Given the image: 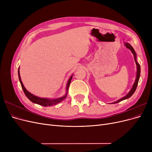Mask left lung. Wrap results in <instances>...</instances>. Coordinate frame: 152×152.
Here are the masks:
<instances>
[{"label": "left lung", "instance_id": "obj_1", "mask_svg": "<svg viewBox=\"0 0 152 152\" xmlns=\"http://www.w3.org/2000/svg\"><path fill=\"white\" fill-rule=\"evenodd\" d=\"M125 45H126V46L128 49H129L131 50V52H132V54H133V56H134V61H135L136 64V65H137V75H136V80H135V82H134V85H133V86H132V88L131 89V90L130 91L129 93L126 96H124V97H123L122 98H121V99H120L119 100L117 101V102H115L112 103H113V104H114V103H118V102H121V101H123V100H124V99H127V98H130L131 96L134 93V92H135V91H136V88H137V84H138V81H139L140 77L141 68H140V64H139L138 63H137V61H136V53H135V51H134V49H133V48L131 46V45L129 44L126 43Z\"/></svg>", "mask_w": 152, "mask_h": 152}]
</instances>
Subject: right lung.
Segmentation results:
<instances>
[{
    "instance_id": "1",
    "label": "right lung",
    "mask_w": 152,
    "mask_h": 152,
    "mask_svg": "<svg viewBox=\"0 0 152 152\" xmlns=\"http://www.w3.org/2000/svg\"><path fill=\"white\" fill-rule=\"evenodd\" d=\"M18 77H19V80H20V82L21 83V87L23 90V92L26 95V96L27 98H28L31 102H33L34 103H37L38 104H40V105H42V106H44V107H48V106H52V105H54V104H56L59 103H60L61 102H62V101L65 99L66 96H67V93H68V88L69 87H70V84L71 82V80H72V77L73 76H71V77L69 79L68 81V83H67V85H66V94L63 96V97L61 98H58V99H46V98H39V97H37V96L33 95L32 94H31L30 93H29V92L27 91L25 88V87L23 86V84L22 82H21V77H20V68L19 69H18Z\"/></svg>"
}]
</instances>
